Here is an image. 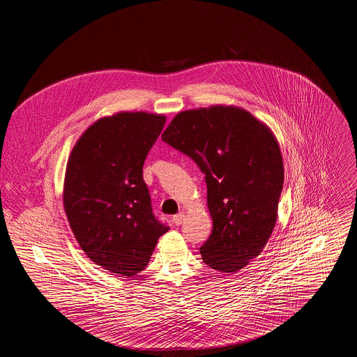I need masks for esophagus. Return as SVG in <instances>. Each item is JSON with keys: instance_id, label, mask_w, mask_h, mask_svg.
Listing matches in <instances>:
<instances>
[{"instance_id": "obj_1", "label": "esophagus", "mask_w": 357, "mask_h": 357, "mask_svg": "<svg viewBox=\"0 0 357 357\" xmlns=\"http://www.w3.org/2000/svg\"><path fill=\"white\" fill-rule=\"evenodd\" d=\"M172 220H174V223H175L176 226L182 225V222L185 220V213H183V212H179L178 215H175V216H174V219H172Z\"/></svg>"}]
</instances>
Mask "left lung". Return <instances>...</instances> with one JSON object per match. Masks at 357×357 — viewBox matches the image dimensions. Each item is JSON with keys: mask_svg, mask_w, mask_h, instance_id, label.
Here are the masks:
<instances>
[{"mask_svg": "<svg viewBox=\"0 0 357 357\" xmlns=\"http://www.w3.org/2000/svg\"><path fill=\"white\" fill-rule=\"evenodd\" d=\"M162 139L205 174L213 230L200 247L203 263L220 273L241 270L277 222L284 165L274 134L240 107L212 106L178 113Z\"/></svg>", "mask_w": 357, "mask_h": 357, "instance_id": "obj_1", "label": "left lung"}]
</instances>
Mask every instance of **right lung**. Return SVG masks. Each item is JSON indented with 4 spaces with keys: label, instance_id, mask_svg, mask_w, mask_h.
<instances>
[{
    "label": "right lung",
    "instance_id": "obj_1",
    "mask_svg": "<svg viewBox=\"0 0 357 357\" xmlns=\"http://www.w3.org/2000/svg\"><path fill=\"white\" fill-rule=\"evenodd\" d=\"M167 117L121 112L91 124L66 167L63 206L86 256L113 274L135 275L169 230L151 208L144 161Z\"/></svg>",
    "mask_w": 357,
    "mask_h": 357
}]
</instances>
